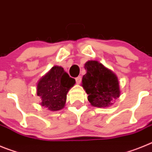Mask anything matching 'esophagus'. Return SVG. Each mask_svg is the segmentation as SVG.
<instances>
[{
  "mask_svg": "<svg viewBox=\"0 0 152 152\" xmlns=\"http://www.w3.org/2000/svg\"><path fill=\"white\" fill-rule=\"evenodd\" d=\"M75 80H76V83H77V84H79L80 83V81H81V77H80V76H79V77H76V78H75Z\"/></svg>",
  "mask_w": 152,
  "mask_h": 152,
  "instance_id": "esophagus-1",
  "label": "esophagus"
}]
</instances>
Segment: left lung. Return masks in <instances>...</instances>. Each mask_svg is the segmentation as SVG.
I'll return each mask as SVG.
<instances>
[{"instance_id":"obj_1","label":"left lung","mask_w":152,"mask_h":152,"mask_svg":"<svg viewBox=\"0 0 152 152\" xmlns=\"http://www.w3.org/2000/svg\"><path fill=\"white\" fill-rule=\"evenodd\" d=\"M87 73L82 77V87L88 94L93 107H108L120 96L119 82L116 75L97 61L84 64Z\"/></svg>"}]
</instances>
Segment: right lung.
<instances>
[{
    "label": "right lung",
    "mask_w": 152,
    "mask_h": 152,
    "mask_svg": "<svg viewBox=\"0 0 152 152\" xmlns=\"http://www.w3.org/2000/svg\"><path fill=\"white\" fill-rule=\"evenodd\" d=\"M75 84V79L70 77L62 67H52L37 83V95L42 100L40 105L51 111L61 110L66 103L68 91Z\"/></svg>",
    "instance_id": "obj_1"
}]
</instances>
